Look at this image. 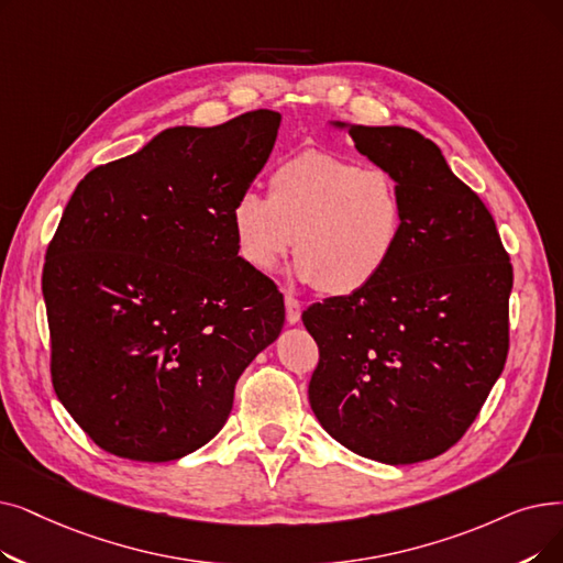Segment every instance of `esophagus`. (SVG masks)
<instances>
[{
  "mask_svg": "<svg viewBox=\"0 0 563 563\" xmlns=\"http://www.w3.org/2000/svg\"><path fill=\"white\" fill-rule=\"evenodd\" d=\"M285 320L287 324H299L301 320V303L291 295H285Z\"/></svg>",
  "mask_w": 563,
  "mask_h": 563,
  "instance_id": "1",
  "label": "esophagus"
}]
</instances>
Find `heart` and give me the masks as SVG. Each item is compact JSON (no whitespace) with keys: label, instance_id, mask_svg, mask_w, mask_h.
<instances>
[{"label":"heart","instance_id":"obj_1","mask_svg":"<svg viewBox=\"0 0 563 563\" xmlns=\"http://www.w3.org/2000/svg\"><path fill=\"white\" fill-rule=\"evenodd\" d=\"M407 225L405 195L384 167L329 152L280 163L268 192H241L230 211L239 260L268 276L295 243L299 280L327 297L368 289L394 262Z\"/></svg>","mask_w":563,"mask_h":563}]
</instances>
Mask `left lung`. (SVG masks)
Wrapping results in <instances>:
<instances>
[{"mask_svg":"<svg viewBox=\"0 0 563 563\" xmlns=\"http://www.w3.org/2000/svg\"><path fill=\"white\" fill-rule=\"evenodd\" d=\"M331 124L398 179L407 225L368 289L303 312L320 347L308 400L335 442L363 457L430 460L467 432L504 371L512 266L493 213L432 140Z\"/></svg>","mask_w":563,"mask_h":563,"instance_id":"8db88e82","label":"left lung"}]
</instances>
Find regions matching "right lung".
Listing matches in <instances>:
<instances>
[{
    "instance_id": "right-lung-1",
    "label": "right lung",
    "mask_w": 563,
    "mask_h": 563,
    "mask_svg": "<svg viewBox=\"0 0 563 563\" xmlns=\"http://www.w3.org/2000/svg\"><path fill=\"white\" fill-rule=\"evenodd\" d=\"M278 126V112L253 110L167 129L73 190L43 266L51 371L103 451L137 462L198 451L280 335L283 295L239 260L230 228Z\"/></svg>"
}]
</instances>
